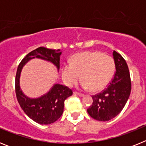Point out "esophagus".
<instances>
[{
	"mask_svg": "<svg viewBox=\"0 0 146 146\" xmlns=\"http://www.w3.org/2000/svg\"><path fill=\"white\" fill-rule=\"evenodd\" d=\"M74 95H76V96H80V97H82V96H84V94H80V93L74 92Z\"/></svg>",
	"mask_w": 146,
	"mask_h": 146,
	"instance_id": "esophagus-1",
	"label": "esophagus"
}]
</instances>
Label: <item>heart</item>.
Masks as SVG:
<instances>
[{
  "mask_svg": "<svg viewBox=\"0 0 146 146\" xmlns=\"http://www.w3.org/2000/svg\"><path fill=\"white\" fill-rule=\"evenodd\" d=\"M115 72V62L110 56L101 52H84L72 57L70 64H64L61 76L66 86H73L81 78V87L94 92L107 86Z\"/></svg>",
  "mask_w": 146,
  "mask_h": 146,
  "instance_id": "b5f03b06",
  "label": "heart"
}]
</instances>
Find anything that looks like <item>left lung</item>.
<instances>
[{"label":"left lung","mask_w":146,"mask_h":146,"mask_svg":"<svg viewBox=\"0 0 146 146\" xmlns=\"http://www.w3.org/2000/svg\"><path fill=\"white\" fill-rule=\"evenodd\" d=\"M115 72L108 87L92 96L93 103L87 110L88 114L99 121L113 119L124 108L131 93V79L126 60L115 51L113 52Z\"/></svg>","instance_id":"8db88e82"}]
</instances>
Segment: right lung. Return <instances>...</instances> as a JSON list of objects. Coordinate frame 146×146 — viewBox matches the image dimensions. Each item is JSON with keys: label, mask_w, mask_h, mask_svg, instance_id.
<instances>
[{"label": "right lung", "mask_w": 146, "mask_h": 146, "mask_svg": "<svg viewBox=\"0 0 146 146\" xmlns=\"http://www.w3.org/2000/svg\"><path fill=\"white\" fill-rule=\"evenodd\" d=\"M60 50L40 47L28 54L18 66L15 78V91L17 101L23 110L31 119L39 124H50L57 121L64 112V101L72 95V91L66 86L54 84L48 92L38 98H30L22 91L20 74L23 66L29 60L39 58L53 64L59 72Z\"/></svg>", "instance_id": "1"}]
</instances>
